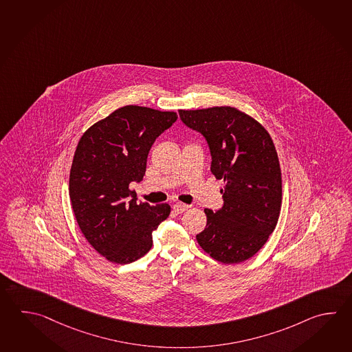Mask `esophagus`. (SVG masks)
<instances>
[{
	"label": "esophagus",
	"instance_id": "esophagus-1",
	"mask_svg": "<svg viewBox=\"0 0 352 352\" xmlns=\"http://www.w3.org/2000/svg\"><path fill=\"white\" fill-rule=\"evenodd\" d=\"M189 208V206L188 204H184V203H180V201H178V203H175L174 206H173V210L175 212V213H178V214H180V213H183V212H186L187 209Z\"/></svg>",
	"mask_w": 352,
	"mask_h": 352
}]
</instances>
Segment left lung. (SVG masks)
Listing matches in <instances>:
<instances>
[{
    "label": "left lung",
    "mask_w": 352,
    "mask_h": 352,
    "mask_svg": "<svg viewBox=\"0 0 352 352\" xmlns=\"http://www.w3.org/2000/svg\"><path fill=\"white\" fill-rule=\"evenodd\" d=\"M180 119L206 138L210 170L224 182L222 208L204 209L207 226L197 241L212 258L241 263L265 245L280 217L282 178L271 135L232 107L179 110Z\"/></svg>",
    "instance_id": "obj_1"
}]
</instances>
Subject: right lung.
<instances>
[{
    "instance_id": "right-lung-1",
    "label": "right lung",
    "mask_w": 352,
    "mask_h": 352,
    "mask_svg": "<svg viewBox=\"0 0 352 352\" xmlns=\"http://www.w3.org/2000/svg\"><path fill=\"white\" fill-rule=\"evenodd\" d=\"M177 119L174 111L126 105L80 138L69 182L72 210L87 242L113 263L142 258L170 214L166 203L137 201L129 186L143 179L151 145Z\"/></svg>"
}]
</instances>
